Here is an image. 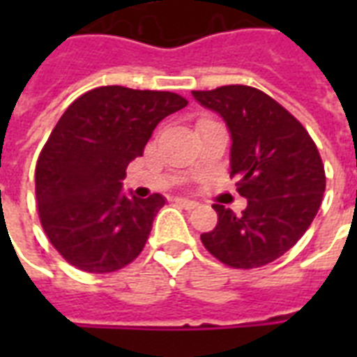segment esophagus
Listing matches in <instances>:
<instances>
[{
  "label": "esophagus",
  "mask_w": 357,
  "mask_h": 357,
  "mask_svg": "<svg viewBox=\"0 0 357 357\" xmlns=\"http://www.w3.org/2000/svg\"><path fill=\"white\" fill-rule=\"evenodd\" d=\"M176 202H178L179 206L183 207V209H195V207H198V202L195 200H187V198H176Z\"/></svg>",
  "instance_id": "esophagus-1"
}]
</instances>
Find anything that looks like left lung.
Listing matches in <instances>:
<instances>
[{
  "mask_svg": "<svg viewBox=\"0 0 357 357\" xmlns=\"http://www.w3.org/2000/svg\"><path fill=\"white\" fill-rule=\"evenodd\" d=\"M231 135L229 176L248 200L243 215L220 204L202 243L234 268H257L293 248L313 222L326 189L324 165L304 126L268 94L246 85L192 91Z\"/></svg>",
  "mask_w": 357,
  "mask_h": 357,
  "instance_id": "left-lung-1",
  "label": "left lung"
}]
</instances>
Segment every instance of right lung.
<instances>
[{
  "instance_id": "obj_1",
  "label": "right lung",
  "mask_w": 357,
  "mask_h": 357,
  "mask_svg": "<svg viewBox=\"0 0 357 357\" xmlns=\"http://www.w3.org/2000/svg\"><path fill=\"white\" fill-rule=\"evenodd\" d=\"M187 105L174 92L100 86L70 105L36 162L40 224L70 265L114 272L142 252L165 196H128L126 168L165 116Z\"/></svg>"
}]
</instances>
